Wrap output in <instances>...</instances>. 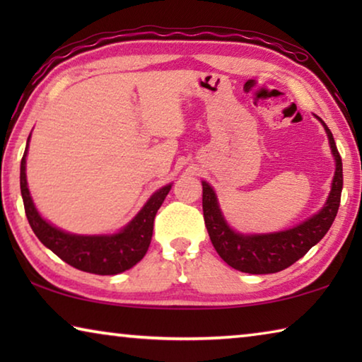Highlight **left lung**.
<instances>
[{"instance_id": "1", "label": "left lung", "mask_w": 362, "mask_h": 362, "mask_svg": "<svg viewBox=\"0 0 362 362\" xmlns=\"http://www.w3.org/2000/svg\"><path fill=\"white\" fill-rule=\"evenodd\" d=\"M317 118V116H316ZM327 134L329 146L335 161V173L326 203L313 216L292 228L274 233H240L233 230L220 209L217 194L207 182L203 183V212L209 238L217 254L231 268L250 274L278 273L291 267L320 243L329 231L339 212L343 187L341 158L332 132L317 118Z\"/></svg>"}]
</instances>
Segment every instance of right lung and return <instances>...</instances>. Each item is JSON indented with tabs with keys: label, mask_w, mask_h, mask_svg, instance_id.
<instances>
[{
	"label": "right lung",
	"mask_w": 362,
	"mask_h": 362,
	"mask_svg": "<svg viewBox=\"0 0 362 362\" xmlns=\"http://www.w3.org/2000/svg\"><path fill=\"white\" fill-rule=\"evenodd\" d=\"M32 136V134H30ZM21 161V193L28 223L38 240L69 265L94 274H118L132 268L144 259L153 236L156 212L173 188V183L153 193L129 223L112 235H76L57 228L41 216L30 194L27 183V153Z\"/></svg>",
	"instance_id": "right-lung-1"
}]
</instances>
